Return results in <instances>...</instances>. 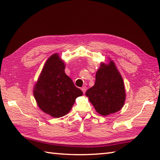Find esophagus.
Returning <instances> with one entry per match:
<instances>
[{"mask_svg": "<svg viewBox=\"0 0 160 160\" xmlns=\"http://www.w3.org/2000/svg\"><path fill=\"white\" fill-rule=\"evenodd\" d=\"M81 90L82 91V92H83V93H85V92H86V91H87V87H82V88H81Z\"/></svg>", "mask_w": 160, "mask_h": 160, "instance_id": "34e87169", "label": "esophagus"}]
</instances>
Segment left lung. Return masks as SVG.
Returning <instances> with one entry per match:
<instances>
[{
    "instance_id": "1",
    "label": "left lung",
    "mask_w": 160,
    "mask_h": 160,
    "mask_svg": "<svg viewBox=\"0 0 160 160\" xmlns=\"http://www.w3.org/2000/svg\"><path fill=\"white\" fill-rule=\"evenodd\" d=\"M101 62L96 74L95 84L86 96L98 113L107 116L120 111L126 100L123 79L113 60Z\"/></svg>"
}]
</instances>
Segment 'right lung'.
<instances>
[{"mask_svg":"<svg viewBox=\"0 0 160 160\" xmlns=\"http://www.w3.org/2000/svg\"><path fill=\"white\" fill-rule=\"evenodd\" d=\"M64 69L65 62L58 53H53L46 61L33 86V96L37 105L52 118L67 115L76 98L83 94L67 76Z\"/></svg>","mask_w":160,"mask_h":160,"instance_id":"obj_1","label":"right lung"}]
</instances>
